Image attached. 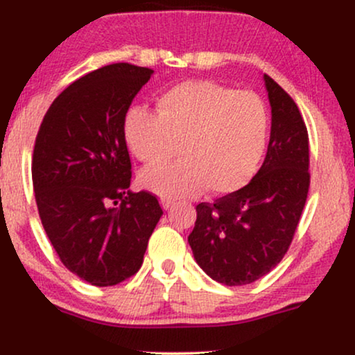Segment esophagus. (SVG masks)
Returning a JSON list of instances; mask_svg holds the SVG:
<instances>
[{
    "label": "esophagus",
    "instance_id": "1",
    "mask_svg": "<svg viewBox=\"0 0 355 355\" xmlns=\"http://www.w3.org/2000/svg\"><path fill=\"white\" fill-rule=\"evenodd\" d=\"M162 205H163V208H164V210H169V208H171V207L174 205L173 198H168V197H162Z\"/></svg>",
    "mask_w": 355,
    "mask_h": 355
}]
</instances>
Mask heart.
<instances>
[{
  "mask_svg": "<svg viewBox=\"0 0 355 355\" xmlns=\"http://www.w3.org/2000/svg\"><path fill=\"white\" fill-rule=\"evenodd\" d=\"M125 148L147 169L140 182L163 197L231 196L247 186L263 158L270 113L254 92H237L211 80H187L155 96V113L130 106L121 121Z\"/></svg>",
  "mask_w": 355,
  "mask_h": 355,
  "instance_id": "obj_1",
  "label": "heart"
}]
</instances>
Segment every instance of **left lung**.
Masks as SVG:
<instances>
[{
  "instance_id": "8db88e82",
  "label": "left lung",
  "mask_w": 355,
  "mask_h": 355,
  "mask_svg": "<svg viewBox=\"0 0 355 355\" xmlns=\"http://www.w3.org/2000/svg\"><path fill=\"white\" fill-rule=\"evenodd\" d=\"M271 105V135L254 179L231 196L197 205L189 244L202 270L218 283L244 286L283 260L307 200L309 132L283 87L263 76Z\"/></svg>"
}]
</instances>
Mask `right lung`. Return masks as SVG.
<instances>
[{
    "instance_id": "1",
    "label": "right lung",
    "mask_w": 355,
    "mask_h": 355,
    "mask_svg": "<svg viewBox=\"0 0 355 355\" xmlns=\"http://www.w3.org/2000/svg\"><path fill=\"white\" fill-rule=\"evenodd\" d=\"M148 67L116 62L58 95L35 137L32 182L42 225L67 270L92 286H116L142 266L163 215L132 178L121 121L147 84Z\"/></svg>"
}]
</instances>
